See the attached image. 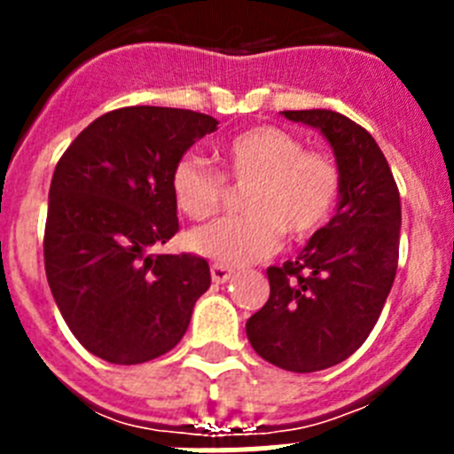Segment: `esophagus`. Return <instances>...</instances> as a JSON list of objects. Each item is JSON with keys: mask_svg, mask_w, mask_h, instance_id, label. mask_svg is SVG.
Returning a JSON list of instances; mask_svg holds the SVG:
<instances>
[{"mask_svg": "<svg viewBox=\"0 0 454 454\" xmlns=\"http://www.w3.org/2000/svg\"><path fill=\"white\" fill-rule=\"evenodd\" d=\"M231 277H234V272L227 266H223V263H214V266H211V279H214L215 284L230 282Z\"/></svg>", "mask_w": 454, "mask_h": 454, "instance_id": "obj_1", "label": "esophagus"}]
</instances>
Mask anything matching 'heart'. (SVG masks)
I'll use <instances>...</instances> for the list:
<instances>
[{
	"instance_id": "1",
	"label": "heart",
	"mask_w": 454,
	"mask_h": 454,
	"mask_svg": "<svg viewBox=\"0 0 454 454\" xmlns=\"http://www.w3.org/2000/svg\"><path fill=\"white\" fill-rule=\"evenodd\" d=\"M220 177L200 156H182L170 172L172 200L186 218H214L224 202V179L250 184L246 215L192 231L188 247L223 266H250L279 250L282 234L302 240L323 230L340 192L339 163L307 152L298 136L259 124L231 136L218 152Z\"/></svg>"
}]
</instances>
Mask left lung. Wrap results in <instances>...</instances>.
Here are the masks:
<instances>
[{
	"mask_svg": "<svg viewBox=\"0 0 454 454\" xmlns=\"http://www.w3.org/2000/svg\"><path fill=\"white\" fill-rule=\"evenodd\" d=\"M320 129L340 170L339 207L295 262L270 266V298L246 323L262 359L293 372L336 366L375 327L398 270L400 192L382 150L346 115L282 111Z\"/></svg>",
	"mask_w": 454,
	"mask_h": 454,
	"instance_id": "8db88e82",
	"label": "left lung"
}]
</instances>
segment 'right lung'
Masks as SVG:
<instances>
[{"label": "right lung", "instance_id": "obj_1", "mask_svg": "<svg viewBox=\"0 0 454 454\" xmlns=\"http://www.w3.org/2000/svg\"><path fill=\"white\" fill-rule=\"evenodd\" d=\"M215 127V118L186 108H115L56 163L47 282L72 334L104 362L131 366L166 355L211 286L207 259L154 250L179 231L172 166Z\"/></svg>", "mask_w": 454, "mask_h": 454}]
</instances>
